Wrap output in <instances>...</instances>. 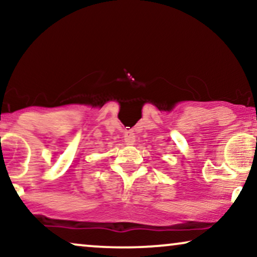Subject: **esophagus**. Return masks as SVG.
Segmentation results:
<instances>
[{"label": "esophagus", "instance_id": "1", "mask_svg": "<svg viewBox=\"0 0 257 257\" xmlns=\"http://www.w3.org/2000/svg\"><path fill=\"white\" fill-rule=\"evenodd\" d=\"M136 142V136L133 132H126L125 135V143L126 145H133Z\"/></svg>", "mask_w": 257, "mask_h": 257}]
</instances>
